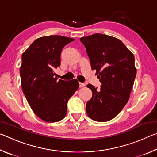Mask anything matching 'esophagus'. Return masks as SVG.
I'll use <instances>...</instances> for the list:
<instances>
[{
    "label": "esophagus",
    "mask_w": 157,
    "mask_h": 157,
    "mask_svg": "<svg viewBox=\"0 0 157 157\" xmlns=\"http://www.w3.org/2000/svg\"><path fill=\"white\" fill-rule=\"evenodd\" d=\"M85 86V84L84 83H81V82H79V87H83Z\"/></svg>",
    "instance_id": "esophagus-1"
}]
</instances>
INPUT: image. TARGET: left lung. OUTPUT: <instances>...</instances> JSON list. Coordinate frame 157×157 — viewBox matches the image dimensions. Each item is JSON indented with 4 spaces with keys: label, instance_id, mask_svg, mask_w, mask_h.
Returning <instances> with one entry per match:
<instances>
[{
    "label": "left lung",
    "instance_id": "1",
    "mask_svg": "<svg viewBox=\"0 0 157 157\" xmlns=\"http://www.w3.org/2000/svg\"><path fill=\"white\" fill-rule=\"evenodd\" d=\"M80 41L102 84L100 89L86 85L92 91V98L86 105L87 115L95 121H109L129 99L136 75L134 56L121 40L106 34L82 37Z\"/></svg>",
    "mask_w": 157,
    "mask_h": 157
}]
</instances>
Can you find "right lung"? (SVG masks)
Masks as SVG:
<instances>
[{
  "instance_id": "add662e5",
  "label": "right lung",
  "mask_w": 157,
  "mask_h": 157,
  "mask_svg": "<svg viewBox=\"0 0 157 157\" xmlns=\"http://www.w3.org/2000/svg\"><path fill=\"white\" fill-rule=\"evenodd\" d=\"M74 39L59 35L40 37L23 53L20 68L23 94L36 115L48 123L58 122L67 112V102L79 89L76 79L55 78L62 48Z\"/></svg>"
}]
</instances>
